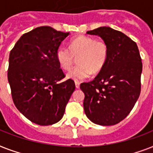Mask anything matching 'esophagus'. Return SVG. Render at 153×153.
<instances>
[{
  "instance_id": "1",
  "label": "esophagus",
  "mask_w": 153,
  "mask_h": 153,
  "mask_svg": "<svg viewBox=\"0 0 153 153\" xmlns=\"http://www.w3.org/2000/svg\"><path fill=\"white\" fill-rule=\"evenodd\" d=\"M75 86H76V88H79V86H80V82H75Z\"/></svg>"
}]
</instances>
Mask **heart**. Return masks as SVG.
<instances>
[{"label": "heart", "mask_w": 153, "mask_h": 153, "mask_svg": "<svg viewBox=\"0 0 153 153\" xmlns=\"http://www.w3.org/2000/svg\"><path fill=\"white\" fill-rule=\"evenodd\" d=\"M69 48L60 46L56 51V59L60 67L65 71L71 67L79 55V64L67 72V77L75 82L82 81L93 72L100 71L108 57V45L104 40L95 39L88 36H79L69 43Z\"/></svg>", "instance_id": "1"}]
</instances>
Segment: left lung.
I'll return each instance as SVG.
<instances>
[{"label": "left lung", "instance_id": "obj_1", "mask_svg": "<svg viewBox=\"0 0 153 153\" xmlns=\"http://www.w3.org/2000/svg\"><path fill=\"white\" fill-rule=\"evenodd\" d=\"M87 34L100 36L108 45L104 67L93 81L83 82L84 111L92 122L114 126L126 118L140 94L142 62L137 45L122 32L100 27Z\"/></svg>", "mask_w": 153, "mask_h": 153}]
</instances>
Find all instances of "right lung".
Here are the masks:
<instances>
[{
  "label": "right lung",
  "instance_id": "1",
  "mask_svg": "<svg viewBox=\"0 0 153 153\" xmlns=\"http://www.w3.org/2000/svg\"><path fill=\"white\" fill-rule=\"evenodd\" d=\"M69 32L49 26L25 33L9 54L8 80L18 110L29 121L50 126L62 119L75 84L65 77L56 51Z\"/></svg>",
  "mask_w": 153,
  "mask_h": 153
}]
</instances>
